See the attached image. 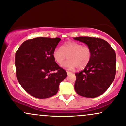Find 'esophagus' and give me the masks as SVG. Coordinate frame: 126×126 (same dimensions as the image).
<instances>
[{"mask_svg": "<svg viewBox=\"0 0 126 126\" xmlns=\"http://www.w3.org/2000/svg\"><path fill=\"white\" fill-rule=\"evenodd\" d=\"M72 74V72H70V71H67V74L69 75V74Z\"/></svg>", "mask_w": 126, "mask_h": 126, "instance_id": "obj_1", "label": "esophagus"}]
</instances>
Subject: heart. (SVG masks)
<instances>
[{
	"label": "heart",
	"instance_id": "b5f03b06",
	"mask_svg": "<svg viewBox=\"0 0 126 126\" xmlns=\"http://www.w3.org/2000/svg\"><path fill=\"white\" fill-rule=\"evenodd\" d=\"M91 49L87 46L76 41L66 42L61 47H56L53 50L52 57L57 64H61L68 55L69 59L62 64L68 69H73L77 67L83 69L90 63L91 58Z\"/></svg>",
	"mask_w": 126,
	"mask_h": 126
}]
</instances>
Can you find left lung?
<instances>
[{
    "instance_id": "obj_1",
    "label": "left lung",
    "mask_w": 126,
    "mask_h": 126,
    "mask_svg": "<svg viewBox=\"0 0 126 126\" xmlns=\"http://www.w3.org/2000/svg\"><path fill=\"white\" fill-rule=\"evenodd\" d=\"M91 49V58L83 71L76 73L74 89L78 94L94 98L104 93L113 82L116 74V54L111 46L98 38H74Z\"/></svg>"
}]
</instances>
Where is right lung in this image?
<instances>
[{
    "mask_svg": "<svg viewBox=\"0 0 126 126\" xmlns=\"http://www.w3.org/2000/svg\"><path fill=\"white\" fill-rule=\"evenodd\" d=\"M60 38L38 37L28 39L15 55L17 80L26 92L38 99L52 97L58 91L59 84L67 77L52 57Z\"/></svg>",
    "mask_w": 126,
    "mask_h": 126,
    "instance_id": "obj_1",
    "label": "right lung"
}]
</instances>
